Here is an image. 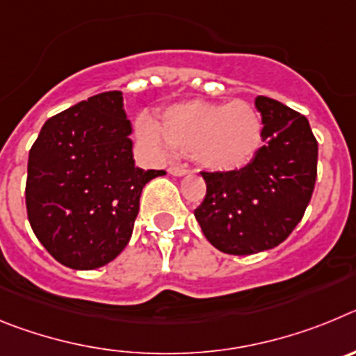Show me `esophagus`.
<instances>
[{
	"label": "esophagus",
	"mask_w": 356,
	"mask_h": 356,
	"mask_svg": "<svg viewBox=\"0 0 356 356\" xmlns=\"http://www.w3.org/2000/svg\"><path fill=\"white\" fill-rule=\"evenodd\" d=\"M168 171H169V175H172V176H178V178H181V176H187V175H188V171H187V169H184V168H178V165H171V168H169Z\"/></svg>",
	"instance_id": "34e87169"
}]
</instances>
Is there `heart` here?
Masks as SVG:
<instances>
[{"mask_svg":"<svg viewBox=\"0 0 356 356\" xmlns=\"http://www.w3.org/2000/svg\"><path fill=\"white\" fill-rule=\"evenodd\" d=\"M137 131L144 143L188 153L200 168L212 172L248 168L264 146L262 118L244 99L172 103L160 112L156 124L140 119Z\"/></svg>","mask_w":356,"mask_h":356,"instance_id":"1","label":"heart"}]
</instances>
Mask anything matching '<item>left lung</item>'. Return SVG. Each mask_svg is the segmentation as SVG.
Here are the masks:
<instances>
[{"label":"left lung","mask_w":356,"mask_h":356,"mask_svg":"<svg viewBox=\"0 0 356 356\" xmlns=\"http://www.w3.org/2000/svg\"><path fill=\"white\" fill-rule=\"evenodd\" d=\"M264 140L257 159L235 172H201L207 196L194 210L207 241L222 253L276 248L301 221L317 178V140L308 119L284 103L254 97Z\"/></svg>","instance_id":"1"}]
</instances>
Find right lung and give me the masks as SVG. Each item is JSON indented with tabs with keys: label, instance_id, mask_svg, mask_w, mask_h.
<instances>
[{
	"label": "right lung",
	"instance_id": "obj_1",
	"mask_svg": "<svg viewBox=\"0 0 356 356\" xmlns=\"http://www.w3.org/2000/svg\"><path fill=\"white\" fill-rule=\"evenodd\" d=\"M121 90L96 94L44 122L28 156V221L62 266L90 271L127 248L144 185Z\"/></svg>",
	"mask_w": 356,
	"mask_h": 356
}]
</instances>
